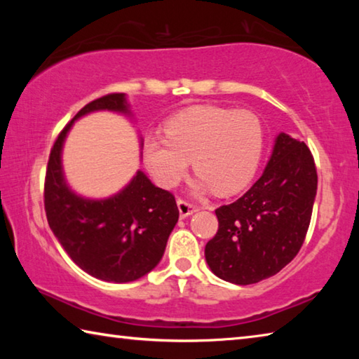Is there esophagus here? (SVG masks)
I'll return each mask as SVG.
<instances>
[{
	"instance_id": "esophagus-1",
	"label": "esophagus",
	"mask_w": 359,
	"mask_h": 359,
	"mask_svg": "<svg viewBox=\"0 0 359 359\" xmlns=\"http://www.w3.org/2000/svg\"><path fill=\"white\" fill-rule=\"evenodd\" d=\"M177 208H179V214H180L182 218H185L188 215L194 214V212H198V209H199L198 205L188 203V201H185V199H182V198L177 199Z\"/></svg>"
}]
</instances>
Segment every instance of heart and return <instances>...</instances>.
<instances>
[{
    "mask_svg": "<svg viewBox=\"0 0 359 359\" xmlns=\"http://www.w3.org/2000/svg\"><path fill=\"white\" fill-rule=\"evenodd\" d=\"M263 149L264 123L258 114L194 106L166 121L165 137L144 139V160L161 187L177 185L191 160L196 188L229 194L253 179Z\"/></svg>",
    "mask_w": 359,
    "mask_h": 359,
    "instance_id": "b5f03b06",
    "label": "heart"
}]
</instances>
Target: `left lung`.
<instances>
[{
  "label": "left lung",
  "instance_id": "obj_1",
  "mask_svg": "<svg viewBox=\"0 0 359 359\" xmlns=\"http://www.w3.org/2000/svg\"><path fill=\"white\" fill-rule=\"evenodd\" d=\"M317 182L307 145L280 133L263 175L238 201L215 210L218 231L204 250L210 271L236 285L282 271L306 239Z\"/></svg>",
  "mask_w": 359,
  "mask_h": 359
}]
</instances>
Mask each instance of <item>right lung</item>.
Returning <instances> with one entry per match:
<instances>
[{"instance_id":"obj_1","label":"right lung","mask_w":359,"mask_h":359,"mask_svg":"<svg viewBox=\"0 0 359 359\" xmlns=\"http://www.w3.org/2000/svg\"><path fill=\"white\" fill-rule=\"evenodd\" d=\"M95 111L130 114L125 93L88 102L60 133L48 156L44 208L48 226L71 259L100 280L125 283L160 263L179 209L172 193L155 187L142 171L107 199L77 196L66 185L62 149L74 120Z\"/></svg>"}]
</instances>
